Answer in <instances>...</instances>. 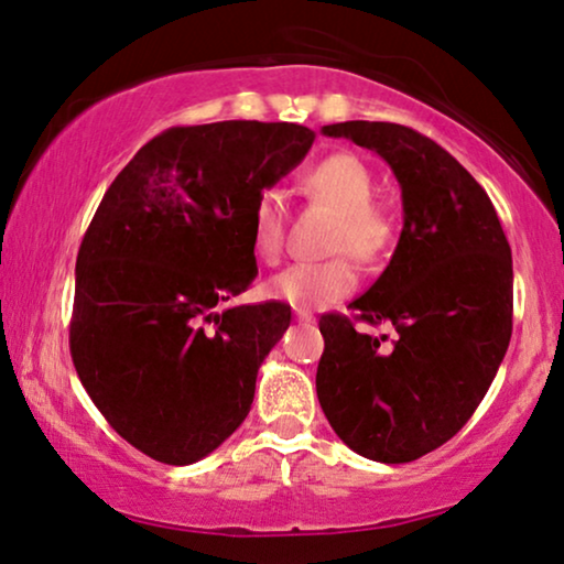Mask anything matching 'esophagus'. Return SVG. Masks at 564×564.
I'll return each mask as SVG.
<instances>
[{
    "label": "esophagus",
    "mask_w": 564,
    "mask_h": 564,
    "mask_svg": "<svg viewBox=\"0 0 564 564\" xmlns=\"http://www.w3.org/2000/svg\"><path fill=\"white\" fill-rule=\"evenodd\" d=\"M295 318L300 323H315V315L307 313V311H300V307H295Z\"/></svg>",
    "instance_id": "1"
}]
</instances>
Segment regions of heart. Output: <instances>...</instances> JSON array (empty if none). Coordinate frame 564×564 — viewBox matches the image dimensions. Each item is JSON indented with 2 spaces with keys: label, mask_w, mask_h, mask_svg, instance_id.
I'll use <instances>...</instances> for the list:
<instances>
[{
  "label": "heart",
  "mask_w": 564,
  "mask_h": 564,
  "mask_svg": "<svg viewBox=\"0 0 564 564\" xmlns=\"http://www.w3.org/2000/svg\"><path fill=\"white\" fill-rule=\"evenodd\" d=\"M305 192L315 203L328 205L336 223L328 251L341 257L284 269L267 284L274 300L300 311H321L351 295L359 282L351 253L359 261H377L392 241V223L375 199V176L365 161L351 153H334L305 174ZM251 249L264 264H276L284 251V199L280 192H261L251 210Z\"/></svg>",
  "instance_id": "1"
}]
</instances>
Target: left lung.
Instances as JSON below:
<instances>
[{
  "label": "left lung",
  "instance_id": "1",
  "mask_svg": "<svg viewBox=\"0 0 564 564\" xmlns=\"http://www.w3.org/2000/svg\"><path fill=\"white\" fill-rule=\"evenodd\" d=\"M388 161L403 197V230L390 264L349 303L323 315L315 375L323 413L361 457L403 465L457 434L488 392L513 328V261L490 197L431 138L395 122L323 126Z\"/></svg>",
  "mask_w": 564,
  "mask_h": 564
}]
</instances>
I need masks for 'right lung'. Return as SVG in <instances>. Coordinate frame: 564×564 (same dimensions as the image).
Here are the masks:
<instances>
[{
  "label": "right lung",
  "instance_id": "add662e5",
  "mask_svg": "<svg viewBox=\"0 0 564 564\" xmlns=\"http://www.w3.org/2000/svg\"><path fill=\"white\" fill-rule=\"evenodd\" d=\"M313 141L295 122L169 128L105 192L76 257L72 359L107 423L151 459L192 465L249 415L292 313L226 303L257 276L253 203Z\"/></svg>",
  "mask_w": 564,
  "mask_h": 564
}]
</instances>
